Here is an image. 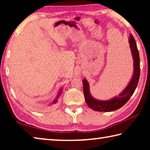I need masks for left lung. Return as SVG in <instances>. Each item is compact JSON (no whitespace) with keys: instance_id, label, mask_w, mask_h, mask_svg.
I'll use <instances>...</instances> for the list:
<instances>
[{"instance_id":"left-lung-1","label":"left lung","mask_w":150,"mask_h":150,"mask_svg":"<svg viewBox=\"0 0 150 150\" xmlns=\"http://www.w3.org/2000/svg\"><path fill=\"white\" fill-rule=\"evenodd\" d=\"M129 43L134 60V74L132 79L118 97H115L108 100H98L92 97L89 92V85L87 80H83V93L85 99L88 107L94 110L99 112H111L118 110L123 106L130 99V96L133 95L138 85L139 75H140V66H139V55L136 42L133 35L130 34L129 38Z\"/></svg>"}]
</instances>
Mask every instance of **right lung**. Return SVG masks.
Here are the masks:
<instances>
[{
  "label": "right lung",
  "instance_id": "add662e5",
  "mask_svg": "<svg viewBox=\"0 0 150 150\" xmlns=\"http://www.w3.org/2000/svg\"><path fill=\"white\" fill-rule=\"evenodd\" d=\"M61 92H62V91H61V90H60V91H59V93H58V95H57V98L58 97H59V95H61ZM56 102H57V99L54 101V103H56Z\"/></svg>",
  "mask_w": 150,
  "mask_h": 150
}]
</instances>
